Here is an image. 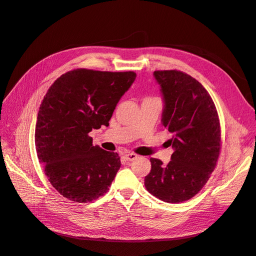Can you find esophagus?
<instances>
[{"label":"esophagus","mask_w":256,"mask_h":256,"mask_svg":"<svg viewBox=\"0 0 256 256\" xmlns=\"http://www.w3.org/2000/svg\"><path fill=\"white\" fill-rule=\"evenodd\" d=\"M124 157H125V159L127 161H134L138 158V154H136L134 152H127V154H125V156H124Z\"/></svg>","instance_id":"esophagus-1"}]
</instances>
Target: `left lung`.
I'll return each mask as SVG.
<instances>
[{
	"label": "left lung",
	"mask_w": 256,
	"mask_h": 256,
	"mask_svg": "<svg viewBox=\"0 0 256 256\" xmlns=\"http://www.w3.org/2000/svg\"><path fill=\"white\" fill-rule=\"evenodd\" d=\"M164 109L162 125L172 138L171 161L150 158L144 184L150 194L166 203L188 200L202 190L216 166L221 150L218 112L210 95L198 80L180 70H157Z\"/></svg>",
	"instance_id": "8db88e82"
}]
</instances>
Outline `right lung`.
Wrapping results in <instances>:
<instances>
[{
	"label": "right lung",
	"instance_id": "1",
	"mask_svg": "<svg viewBox=\"0 0 256 256\" xmlns=\"http://www.w3.org/2000/svg\"><path fill=\"white\" fill-rule=\"evenodd\" d=\"M136 72L74 69L54 81L37 115L35 146L44 174L60 194L92 202L111 187L120 168L118 152L92 145L90 132L109 120Z\"/></svg>",
	"mask_w": 256,
	"mask_h": 256
}]
</instances>
